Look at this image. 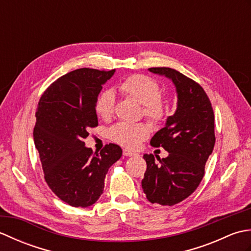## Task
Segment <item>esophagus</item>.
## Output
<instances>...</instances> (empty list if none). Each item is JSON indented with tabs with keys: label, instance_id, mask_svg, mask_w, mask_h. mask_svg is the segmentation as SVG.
<instances>
[{
	"label": "esophagus",
	"instance_id": "34e87169",
	"mask_svg": "<svg viewBox=\"0 0 251 251\" xmlns=\"http://www.w3.org/2000/svg\"><path fill=\"white\" fill-rule=\"evenodd\" d=\"M123 154H124V156H136L137 155V153L127 150V149H125V150L123 151Z\"/></svg>",
	"mask_w": 251,
	"mask_h": 251
}]
</instances>
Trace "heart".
Masks as SVG:
<instances>
[{
	"instance_id": "b5f03b06",
	"label": "heart",
	"mask_w": 251,
	"mask_h": 251,
	"mask_svg": "<svg viewBox=\"0 0 251 251\" xmlns=\"http://www.w3.org/2000/svg\"><path fill=\"white\" fill-rule=\"evenodd\" d=\"M120 92L143 105V114L153 122L164 116V102L159 96L156 81L145 74H134L125 78L119 86ZM115 97L112 90H103L95 100V112L100 119L110 120L114 113ZM151 132L146 123L120 122L109 130L111 140L127 149H136Z\"/></svg>"
}]
</instances>
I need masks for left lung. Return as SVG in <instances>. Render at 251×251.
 Wrapping results in <instances>:
<instances>
[{
  "mask_svg": "<svg viewBox=\"0 0 251 251\" xmlns=\"http://www.w3.org/2000/svg\"><path fill=\"white\" fill-rule=\"evenodd\" d=\"M149 71L169 78L178 100L175 113L150 142L164 148L168 156L143 155L147 170L141 185L152 204L173 206L193 193L204 177L205 164L216 141L215 115L205 90L193 79L172 68H150Z\"/></svg>",
  "mask_w": 251,
  "mask_h": 251,
  "instance_id": "8db88e82",
  "label": "left lung"
}]
</instances>
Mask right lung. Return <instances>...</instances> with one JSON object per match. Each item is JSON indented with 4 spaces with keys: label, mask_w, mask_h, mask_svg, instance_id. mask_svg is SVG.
<instances>
[{
    "label": "right lung",
    "mask_w": 251,
    "mask_h": 251,
    "mask_svg": "<svg viewBox=\"0 0 251 251\" xmlns=\"http://www.w3.org/2000/svg\"><path fill=\"white\" fill-rule=\"evenodd\" d=\"M114 72L77 69L52 83L39 101L33 139L44 178L73 207H89L98 201L106 173L122 156L114 143L94 154L83 141L90 127L98 125L95 100Z\"/></svg>",
    "instance_id": "1"
}]
</instances>
